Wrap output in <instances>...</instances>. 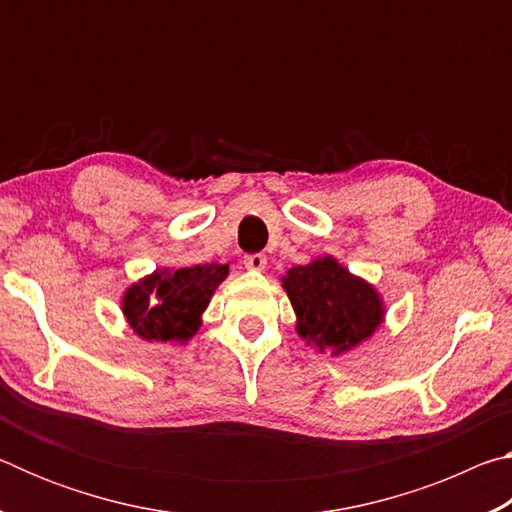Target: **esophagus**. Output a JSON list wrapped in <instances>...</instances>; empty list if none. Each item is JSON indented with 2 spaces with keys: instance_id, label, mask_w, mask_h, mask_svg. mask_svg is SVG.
I'll use <instances>...</instances> for the list:
<instances>
[{
  "instance_id": "1",
  "label": "esophagus",
  "mask_w": 512,
  "mask_h": 512,
  "mask_svg": "<svg viewBox=\"0 0 512 512\" xmlns=\"http://www.w3.org/2000/svg\"><path fill=\"white\" fill-rule=\"evenodd\" d=\"M244 266L248 268V271H253V273H262L264 268H266V257L264 255H248L246 259H244Z\"/></svg>"
}]
</instances>
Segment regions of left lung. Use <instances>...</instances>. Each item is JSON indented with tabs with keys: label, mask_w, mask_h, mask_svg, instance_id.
Here are the masks:
<instances>
[{
	"label": "left lung",
	"mask_w": 512,
	"mask_h": 512,
	"mask_svg": "<svg viewBox=\"0 0 512 512\" xmlns=\"http://www.w3.org/2000/svg\"><path fill=\"white\" fill-rule=\"evenodd\" d=\"M280 282L296 311L298 336L323 354L341 357L386 323V305L375 284L350 273L334 255L293 266Z\"/></svg>",
	"instance_id": "1"
}]
</instances>
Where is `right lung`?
Returning <instances> with one entry per match:
<instances>
[{
	"instance_id": "add662e5",
	"label": "right lung",
	"mask_w": 512,
	"mask_h": 512,
	"mask_svg": "<svg viewBox=\"0 0 512 512\" xmlns=\"http://www.w3.org/2000/svg\"><path fill=\"white\" fill-rule=\"evenodd\" d=\"M228 273V264L155 268L124 291L121 314L146 343L187 345L201 329L205 309Z\"/></svg>"
}]
</instances>
